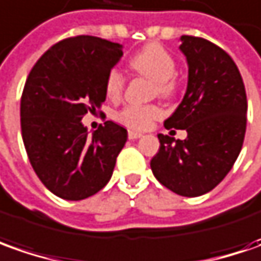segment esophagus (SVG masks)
<instances>
[{"label":"esophagus","instance_id":"esophagus-1","mask_svg":"<svg viewBox=\"0 0 261 261\" xmlns=\"http://www.w3.org/2000/svg\"><path fill=\"white\" fill-rule=\"evenodd\" d=\"M143 134L141 133H137V131H128V139L130 140H137L140 139Z\"/></svg>","mask_w":261,"mask_h":261}]
</instances>
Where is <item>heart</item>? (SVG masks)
<instances>
[{"label": "heart", "mask_w": 261, "mask_h": 261, "mask_svg": "<svg viewBox=\"0 0 261 261\" xmlns=\"http://www.w3.org/2000/svg\"><path fill=\"white\" fill-rule=\"evenodd\" d=\"M130 66L139 75L154 81V95L162 98H172L177 91V82L175 79L176 60L162 44L150 43L137 51L130 59ZM125 77L118 69H111L105 79V94L110 99H120L124 92ZM163 115L162 108L156 103L137 105L128 103L121 108L115 118L133 130H146L153 121L159 120Z\"/></svg>", "instance_id": "1"}]
</instances>
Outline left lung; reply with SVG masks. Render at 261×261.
Returning <instances> with one entry per match:
<instances>
[{
	"label": "left lung",
	"mask_w": 261,
	"mask_h": 261,
	"mask_svg": "<svg viewBox=\"0 0 261 261\" xmlns=\"http://www.w3.org/2000/svg\"><path fill=\"white\" fill-rule=\"evenodd\" d=\"M180 40L189 66L188 89L165 127L186 130L188 137L159 134L160 147L150 167L172 192L199 196L220 184L237 160L246 136L247 96L225 50L202 37Z\"/></svg>",
	"instance_id": "obj_1"
}]
</instances>
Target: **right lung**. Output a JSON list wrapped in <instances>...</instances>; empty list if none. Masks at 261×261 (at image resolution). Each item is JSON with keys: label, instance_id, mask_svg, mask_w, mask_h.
Wrapping results in <instances>:
<instances>
[{"label": "right lung", "instance_id": "1", "mask_svg": "<svg viewBox=\"0 0 261 261\" xmlns=\"http://www.w3.org/2000/svg\"><path fill=\"white\" fill-rule=\"evenodd\" d=\"M121 47L94 36L68 37L44 51L27 76L20 105L24 147L41 184L62 199L99 192L127 141V130L115 122L89 136L81 121L105 101V79Z\"/></svg>", "mask_w": 261, "mask_h": 261}]
</instances>
